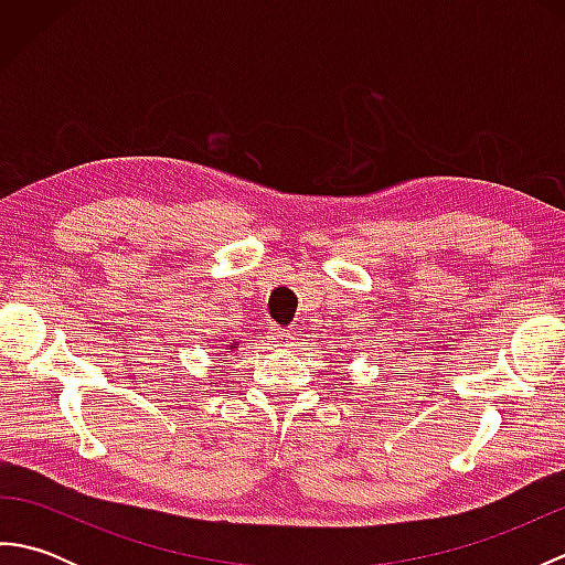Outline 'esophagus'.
I'll return each instance as SVG.
<instances>
[{"label":"esophagus","instance_id":"34e87169","mask_svg":"<svg viewBox=\"0 0 565 565\" xmlns=\"http://www.w3.org/2000/svg\"><path fill=\"white\" fill-rule=\"evenodd\" d=\"M269 338H271V342H276V347H289L294 342V332L281 330V328H271Z\"/></svg>","mask_w":565,"mask_h":565}]
</instances>
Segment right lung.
I'll return each instance as SVG.
<instances>
[{"label":"right lung","instance_id":"add662e5","mask_svg":"<svg viewBox=\"0 0 565 565\" xmlns=\"http://www.w3.org/2000/svg\"><path fill=\"white\" fill-rule=\"evenodd\" d=\"M227 350H233V344H227Z\"/></svg>","mask_w":565,"mask_h":565}]
</instances>
